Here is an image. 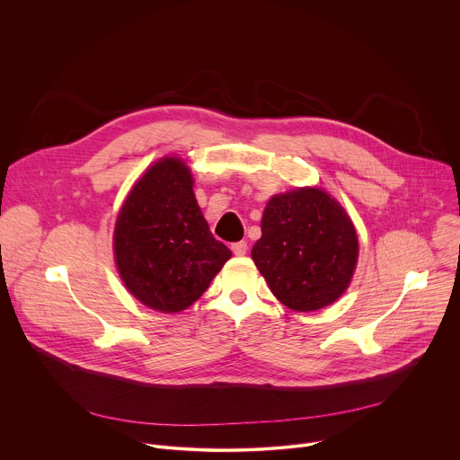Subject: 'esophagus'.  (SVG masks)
I'll use <instances>...</instances> for the list:
<instances>
[{
  "label": "esophagus",
  "mask_w": 460,
  "mask_h": 460,
  "mask_svg": "<svg viewBox=\"0 0 460 460\" xmlns=\"http://www.w3.org/2000/svg\"><path fill=\"white\" fill-rule=\"evenodd\" d=\"M231 249L236 256H243L247 252V243L245 242H236V243H231Z\"/></svg>",
  "instance_id": "obj_1"
}]
</instances>
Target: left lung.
<instances>
[{"mask_svg": "<svg viewBox=\"0 0 460 460\" xmlns=\"http://www.w3.org/2000/svg\"><path fill=\"white\" fill-rule=\"evenodd\" d=\"M251 256L273 295L289 309L316 311L349 286L358 240L353 222L322 189L277 194L261 217Z\"/></svg>", "mask_w": 460, "mask_h": 460, "instance_id": "obj_1", "label": "left lung"}]
</instances>
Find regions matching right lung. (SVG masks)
I'll return each instance as SVG.
<instances>
[{
  "label": "right lung",
  "instance_id": "add662e5",
  "mask_svg": "<svg viewBox=\"0 0 460 460\" xmlns=\"http://www.w3.org/2000/svg\"><path fill=\"white\" fill-rule=\"evenodd\" d=\"M114 256L125 288L164 313L199 300L231 258L209 231L180 158L156 162L128 192L116 220Z\"/></svg>",
  "mask_w": 460,
  "mask_h": 460
}]
</instances>
